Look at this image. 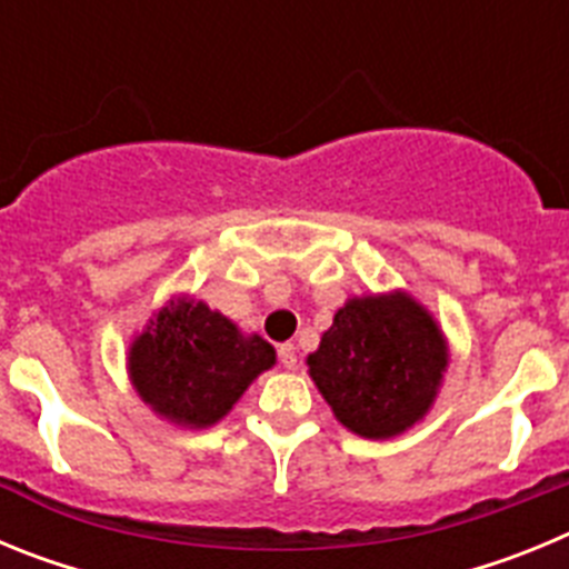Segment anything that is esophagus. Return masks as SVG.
<instances>
[{"instance_id":"34e87169","label":"esophagus","mask_w":569,"mask_h":569,"mask_svg":"<svg viewBox=\"0 0 569 569\" xmlns=\"http://www.w3.org/2000/svg\"><path fill=\"white\" fill-rule=\"evenodd\" d=\"M279 361H281V367H288V370H296V365H299L296 347L293 345H279Z\"/></svg>"}]
</instances>
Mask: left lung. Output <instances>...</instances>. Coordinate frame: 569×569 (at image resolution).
Instances as JSON below:
<instances>
[{
	"instance_id": "1",
	"label": "left lung",
	"mask_w": 569,
	"mask_h": 569,
	"mask_svg": "<svg viewBox=\"0 0 569 569\" xmlns=\"http://www.w3.org/2000/svg\"><path fill=\"white\" fill-rule=\"evenodd\" d=\"M305 361L339 425L361 439H393L430 413L450 347L419 299L387 290L350 296Z\"/></svg>"
}]
</instances>
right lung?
Returning a JSON list of instances; mask_svg holds the SVG:
<instances>
[{"mask_svg": "<svg viewBox=\"0 0 569 569\" xmlns=\"http://www.w3.org/2000/svg\"><path fill=\"white\" fill-rule=\"evenodd\" d=\"M273 365L270 341L190 293L170 296L128 347L136 396L159 419L188 430L219 425Z\"/></svg>", "mask_w": 569, "mask_h": 569, "instance_id": "right-lung-1", "label": "right lung"}]
</instances>
